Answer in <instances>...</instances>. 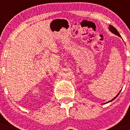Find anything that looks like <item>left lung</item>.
Here are the masks:
<instances>
[{
  "mask_svg": "<svg viewBox=\"0 0 130 130\" xmlns=\"http://www.w3.org/2000/svg\"><path fill=\"white\" fill-rule=\"evenodd\" d=\"M109 30L111 31V32H112V33H113V34H115V35L118 36H119V37H121V36H120V34H119V32H118V31H117V30L115 28L114 26H112V25H109ZM120 91L119 92V94H117V96H116L114 98H113V99L111 100H110L109 102H107V103H109V102H112V100H114L116 98H117V96H119V94H120Z\"/></svg>",
  "mask_w": 130,
  "mask_h": 130,
  "instance_id": "obj_1",
  "label": "left lung"
}]
</instances>
